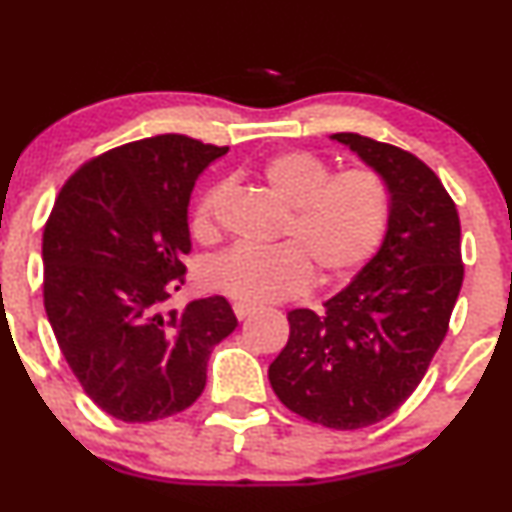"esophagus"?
I'll return each instance as SVG.
<instances>
[{
	"instance_id": "obj_1",
	"label": "esophagus",
	"mask_w": 512,
	"mask_h": 512,
	"mask_svg": "<svg viewBox=\"0 0 512 512\" xmlns=\"http://www.w3.org/2000/svg\"><path fill=\"white\" fill-rule=\"evenodd\" d=\"M233 312H236V317L240 319V322H243V319H248L252 312H255V307L245 305V303H236V305H233Z\"/></svg>"
}]
</instances>
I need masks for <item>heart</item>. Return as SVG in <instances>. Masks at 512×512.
I'll list each match as a JSON object with an SVG mask.
<instances>
[{"label": "heart", "instance_id": "1", "mask_svg": "<svg viewBox=\"0 0 512 512\" xmlns=\"http://www.w3.org/2000/svg\"><path fill=\"white\" fill-rule=\"evenodd\" d=\"M262 186L286 207L274 248H236L212 257L205 281L212 291L245 305H269L303 295L312 276L336 286L377 255L391 224L386 183L367 169L331 176V166L307 150L269 157L260 169ZM226 183L207 188L190 217L200 243L219 238V202Z\"/></svg>", "mask_w": 512, "mask_h": 512}]
</instances>
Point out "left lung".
Instances as JSON below:
<instances>
[{
	"label": "left lung",
	"instance_id": "left-lung-1",
	"mask_svg": "<svg viewBox=\"0 0 512 512\" xmlns=\"http://www.w3.org/2000/svg\"><path fill=\"white\" fill-rule=\"evenodd\" d=\"M331 138L386 183L389 233L353 283L326 300L324 315L288 312L291 336L269 365V381L295 415L362 429L410 398L446 338L465 274L460 219L422 159L357 133Z\"/></svg>",
	"mask_w": 512,
	"mask_h": 512
}]
</instances>
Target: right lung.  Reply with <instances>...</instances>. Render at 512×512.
<instances>
[{
  "instance_id": "add662e5",
  "label": "right lung",
  "mask_w": 512,
  "mask_h": 512,
  "mask_svg": "<svg viewBox=\"0 0 512 512\" xmlns=\"http://www.w3.org/2000/svg\"><path fill=\"white\" fill-rule=\"evenodd\" d=\"M226 152L176 133L114 147L64 183L45 224L47 319L83 391L121 422L190 408L238 326L221 295L162 310L186 274L190 193Z\"/></svg>"
}]
</instances>
